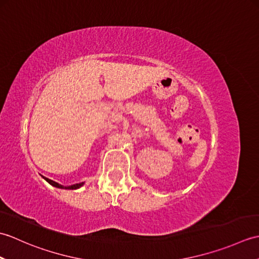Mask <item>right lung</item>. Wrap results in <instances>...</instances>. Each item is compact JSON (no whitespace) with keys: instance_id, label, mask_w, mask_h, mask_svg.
I'll return each mask as SVG.
<instances>
[{"instance_id":"obj_1","label":"right lung","mask_w":259,"mask_h":259,"mask_svg":"<svg viewBox=\"0 0 259 259\" xmlns=\"http://www.w3.org/2000/svg\"><path fill=\"white\" fill-rule=\"evenodd\" d=\"M43 178H45L50 185H52V186H54V187H57V188H63V189H78V188H80V187H81L82 185H83V183H81V184H75V185H72V186L64 187V186L60 185V184L56 183V181H53V180H51V179H48V178H46V177H43Z\"/></svg>"}]
</instances>
